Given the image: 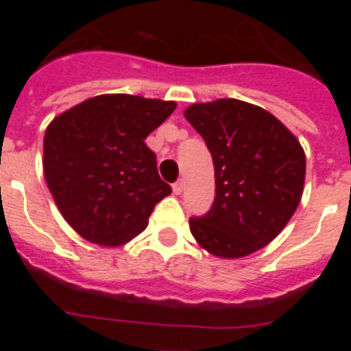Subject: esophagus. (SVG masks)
Instances as JSON below:
<instances>
[{
  "mask_svg": "<svg viewBox=\"0 0 351 351\" xmlns=\"http://www.w3.org/2000/svg\"><path fill=\"white\" fill-rule=\"evenodd\" d=\"M172 188H173V193H176V195H181L182 191H184V182H182V181L173 182Z\"/></svg>",
  "mask_w": 351,
  "mask_h": 351,
  "instance_id": "1",
  "label": "esophagus"
}]
</instances>
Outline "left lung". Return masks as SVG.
<instances>
[{
	"label": "left lung",
	"instance_id": "left-lung-1",
	"mask_svg": "<svg viewBox=\"0 0 351 351\" xmlns=\"http://www.w3.org/2000/svg\"><path fill=\"white\" fill-rule=\"evenodd\" d=\"M214 163V202L190 218L198 244L223 258H241L269 244L295 213L306 156L285 125L263 108L223 98L186 108Z\"/></svg>",
	"mask_w": 351,
	"mask_h": 351
}]
</instances>
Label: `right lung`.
<instances>
[{"instance_id": "obj_1", "label": "right lung", "mask_w": 351, "mask_h": 351, "mask_svg": "<svg viewBox=\"0 0 351 351\" xmlns=\"http://www.w3.org/2000/svg\"><path fill=\"white\" fill-rule=\"evenodd\" d=\"M173 101L101 95L56 117L43 138V172L70 226L95 244L119 246L141 234L172 188L160 178L145 137Z\"/></svg>"}]
</instances>
